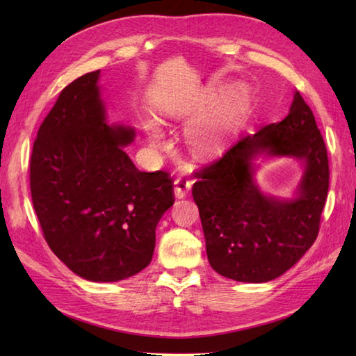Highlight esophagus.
Segmentation results:
<instances>
[{
	"label": "esophagus",
	"mask_w": 356,
	"mask_h": 356,
	"mask_svg": "<svg viewBox=\"0 0 356 356\" xmlns=\"http://www.w3.org/2000/svg\"><path fill=\"white\" fill-rule=\"evenodd\" d=\"M191 190V182L184 177H177L174 180V195L176 199H185Z\"/></svg>",
	"instance_id": "1"
}]
</instances>
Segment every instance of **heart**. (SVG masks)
<instances>
[{
  "label": "heart",
  "mask_w": 356,
  "mask_h": 356,
  "mask_svg": "<svg viewBox=\"0 0 356 356\" xmlns=\"http://www.w3.org/2000/svg\"><path fill=\"white\" fill-rule=\"evenodd\" d=\"M223 90L222 82H211L202 92L194 96L190 102H185L177 108H172L174 118H191L205 110ZM249 88L243 82H236L223 92V95L193 119L185 130V143L191 156L199 161L216 157L225 148L232 133L240 122L249 105ZM147 143L151 149H162L166 145V138L162 125L156 119H147L143 122Z\"/></svg>",
  "instance_id": "obj_1"
}]
</instances>
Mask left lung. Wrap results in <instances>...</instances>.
<instances>
[{
    "label": "left lung",
    "instance_id": "left-lung-1",
    "mask_svg": "<svg viewBox=\"0 0 356 356\" xmlns=\"http://www.w3.org/2000/svg\"><path fill=\"white\" fill-rule=\"evenodd\" d=\"M289 156L302 177L291 198L264 193L256 182L260 158ZM208 261L217 274L264 283L291 269L318 236L329 190V161L312 110L293 92L282 122L241 134L228 151L195 172Z\"/></svg>",
    "mask_w": 356,
    "mask_h": 356
}]
</instances>
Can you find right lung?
Instances as JSON below:
<instances>
[{
	"label": "right lung",
	"instance_id": "1",
	"mask_svg": "<svg viewBox=\"0 0 356 356\" xmlns=\"http://www.w3.org/2000/svg\"><path fill=\"white\" fill-rule=\"evenodd\" d=\"M99 78L96 70L74 79L44 119L30 191L58 259L88 282L111 283L148 266L174 195L168 174L139 171L124 151L136 131L108 122Z\"/></svg>",
	"mask_w": 356,
	"mask_h": 356
}]
</instances>
